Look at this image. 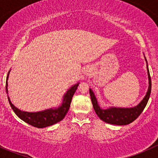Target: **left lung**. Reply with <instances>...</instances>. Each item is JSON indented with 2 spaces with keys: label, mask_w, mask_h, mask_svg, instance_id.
Wrapping results in <instances>:
<instances>
[{
  "label": "left lung",
  "mask_w": 158,
  "mask_h": 158,
  "mask_svg": "<svg viewBox=\"0 0 158 158\" xmlns=\"http://www.w3.org/2000/svg\"><path fill=\"white\" fill-rule=\"evenodd\" d=\"M146 63H147V69H148V89L146 93L145 96L144 97L141 102L136 106H134L131 108H118V107H109L106 109H103L98 106V100L94 94L93 91L92 89H89V94L91 96V100H92V106H93L94 110L97 115L98 116L101 120L106 123L111 124V125H126L128 124L131 123L132 122L135 120L145 108L147 105L148 99L150 98V94L151 92V76H150L149 69H148V65L147 60H146Z\"/></svg>",
  "instance_id": "left-lung-1"
}]
</instances>
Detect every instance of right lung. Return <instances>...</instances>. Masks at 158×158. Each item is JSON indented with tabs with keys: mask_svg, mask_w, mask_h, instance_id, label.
<instances>
[{
	"mask_svg": "<svg viewBox=\"0 0 158 158\" xmlns=\"http://www.w3.org/2000/svg\"><path fill=\"white\" fill-rule=\"evenodd\" d=\"M10 71L8 72V74H7V81H6V92H7V94H8L7 79H8ZM79 84V82H78L76 85H73L71 88L68 89L66 94H64V95H63V102H62L61 105L59 107L51 108V109H46L40 111H36V112H28V111H21V110L17 109V107H15L12 104L8 95H7V98H8L9 103H10V106L12 108L13 111L21 120L32 125V126L36 127V128H46V127L54 125V124L60 122V121L64 118L66 113L69 111L72 98H73L75 92L77 89Z\"/></svg>",
	"mask_w": 158,
	"mask_h": 158,
	"instance_id": "add662e5",
	"label": "right lung"
}]
</instances>
